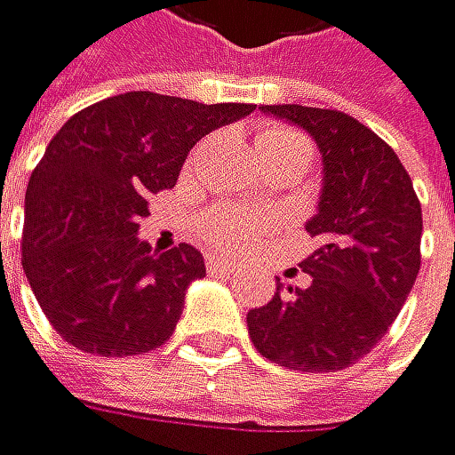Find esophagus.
Returning <instances> with one entry per match:
<instances>
[{"mask_svg": "<svg viewBox=\"0 0 455 455\" xmlns=\"http://www.w3.org/2000/svg\"><path fill=\"white\" fill-rule=\"evenodd\" d=\"M206 268L212 271V274H235V266L229 259H220V257H215V254H209L206 257Z\"/></svg>", "mask_w": 455, "mask_h": 455, "instance_id": "obj_1", "label": "esophagus"}]
</instances>
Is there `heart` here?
I'll return each mask as SVG.
<instances>
[{
  "label": "heart",
  "mask_w": 455,
  "mask_h": 455,
  "mask_svg": "<svg viewBox=\"0 0 455 455\" xmlns=\"http://www.w3.org/2000/svg\"><path fill=\"white\" fill-rule=\"evenodd\" d=\"M259 153H299L307 162V142L288 128H266L257 136V156ZM257 232V220L237 209H212L201 220V240L215 251H232L251 240Z\"/></svg>",
  "instance_id": "heart-1"
}]
</instances>
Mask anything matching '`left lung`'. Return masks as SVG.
<instances>
[{
  "label": "left lung",
  "mask_w": 455,
  "mask_h": 455,
  "mask_svg": "<svg viewBox=\"0 0 455 455\" xmlns=\"http://www.w3.org/2000/svg\"><path fill=\"white\" fill-rule=\"evenodd\" d=\"M299 125L322 153V196L305 223L315 251L307 288L276 285L246 315L262 358L299 371H339L371 352L419 274L422 206L397 153L335 108L262 106Z\"/></svg>",
  "instance_id": "left-lung-1"
}]
</instances>
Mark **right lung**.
Instances as JSON below:
<instances>
[{"label": "right lung", "mask_w": 455, "mask_h": 455, "mask_svg": "<svg viewBox=\"0 0 455 455\" xmlns=\"http://www.w3.org/2000/svg\"><path fill=\"white\" fill-rule=\"evenodd\" d=\"M251 111L125 92L63 123L27 184L21 240L27 283L63 341L125 358L170 339L204 257L187 243L150 251L140 220L201 136Z\"/></svg>", "instance_id": "obj_1"}]
</instances>
